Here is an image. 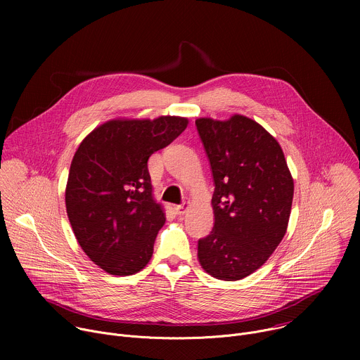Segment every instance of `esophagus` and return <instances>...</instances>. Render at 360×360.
Returning <instances> with one entry per match:
<instances>
[{
  "instance_id": "obj_1",
  "label": "esophagus",
  "mask_w": 360,
  "mask_h": 360,
  "mask_svg": "<svg viewBox=\"0 0 360 360\" xmlns=\"http://www.w3.org/2000/svg\"><path fill=\"white\" fill-rule=\"evenodd\" d=\"M188 208H189L188 202H184V203H181V205H176V207H175L174 210H175L176 215H185L186 211H188Z\"/></svg>"
}]
</instances>
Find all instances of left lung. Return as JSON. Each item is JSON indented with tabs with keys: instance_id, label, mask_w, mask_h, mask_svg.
Returning a JSON list of instances; mask_svg holds the SVG:
<instances>
[{
	"instance_id": "1",
	"label": "left lung",
	"mask_w": 360,
	"mask_h": 360,
	"mask_svg": "<svg viewBox=\"0 0 360 360\" xmlns=\"http://www.w3.org/2000/svg\"><path fill=\"white\" fill-rule=\"evenodd\" d=\"M195 125L215 185V224L198 240L199 264L217 279L238 281L259 269L283 239L293 179L281 145L258 122L233 115Z\"/></svg>"
}]
</instances>
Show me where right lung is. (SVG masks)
<instances>
[{"mask_svg": "<svg viewBox=\"0 0 360 360\" xmlns=\"http://www.w3.org/2000/svg\"><path fill=\"white\" fill-rule=\"evenodd\" d=\"M186 125L179 117L114 120L78 146L67 182V214L82 250L105 272L134 275L149 262L165 214L152 198L148 160Z\"/></svg>", "mask_w": 360, "mask_h": 360, "instance_id": "add662e5", "label": "right lung"}]
</instances>
